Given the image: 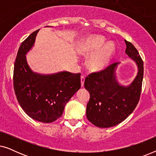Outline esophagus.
Returning <instances> with one entry per match:
<instances>
[{"label":"esophagus","instance_id":"esophagus-1","mask_svg":"<svg viewBox=\"0 0 156 156\" xmlns=\"http://www.w3.org/2000/svg\"><path fill=\"white\" fill-rule=\"evenodd\" d=\"M84 80H85V76L84 75L81 76V84H82V87L84 86Z\"/></svg>","mask_w":156,"mask_h":156}]
</instances>
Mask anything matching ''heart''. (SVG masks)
Masks as SVG:
<instances>
[{
	"instance_id": "b5f03b06",
	"label": "heart",
	"mask_w": 156,
	"mask_h": 156,
	"mask_svg": "<svg viewBox=\"0 0 156 156\" xmlns=\"http://www.w3.org/2000/svg\"><path fill=\"white\" fill-rule=\"evenodd\" d=\"M105 37L101 35H92L80 42L77 47L81 55H91L88 61V67L91 70L99 71L104 69L110 62L115 51L114 44H106Z\"/></svg>"
}]
</instances>
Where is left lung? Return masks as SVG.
I'll return each mask as SVG.
<instances>
[{"mask_svg":"<svg viewBox=\"0 0 156 156\" xmlns=\"http://www.w3.org/2000/svg\"><path fill=\"white\" fill-rule=\"evenodd\" d=\"M126 53L138 67L136 78L129 86L120 85L116 78L119 62L87 76L84 87L90 94L87 106V119L96 126L109 128L124 121L135 109L139 101L144 78V62L133 44L124 40Z\"/></svg>","mask_w":156,"mask_h":156,"instance_id":"obj_1","label":"left lung"}]
</instances>
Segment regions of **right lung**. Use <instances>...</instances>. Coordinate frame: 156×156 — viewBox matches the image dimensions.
Returning a JSON list of instances; mask_svg holds the SVG:
<instances>
[{
	"mask_svg": "<svg viewBox=\"0 0 156 156\" xmlns=\"http://www.w3.org/2000/svg\"><path fill=\"white\" fill-rule=\"evenodd\" d=\"M39 30L20 44L14 65L13 87L23 111L33 119L52 123L63 114L66 104L81 87L80 73L60 72L52 74L33 72L26 61Z\"/></svg>",
	"mask_w": 156,
	"mask_h": 156,
	"instance_id": "right-lung-1",
	"label": "right lung"
}]
</instances>
